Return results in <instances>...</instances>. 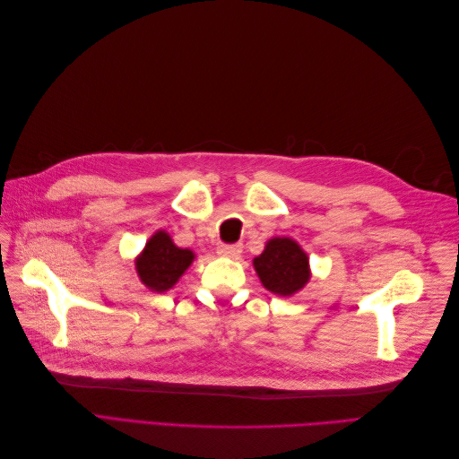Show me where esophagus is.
Wrapping results in <instances>:
<instances>
[{
  "label": "esophagus",
  "mask_w": 459,
  "mask_h": 459,
  "mask_svg": "<svg viewBox=\"0 0 459 459\" xmlns=\"http://www.w3.org/2000/svg\"><path fill=\"white\" fill-rule=\"evenodd\" d=\"M243 251V245L241 243H235V245H220L218 247V255L220 256H226V258H238Z\"/></svg>",
  "instance_id": "esophagus-1"
}]
</instances>
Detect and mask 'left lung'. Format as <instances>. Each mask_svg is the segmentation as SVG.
Masks as SVG:
<instances>
[{
	"mask_svg": "<svg viewBox=\"0 0 459 459\" xmlns=\"http://www.w3.org/2000/svg\"><path fill=\"white\" fill-rule=\"evenodd\" d=\"M260 283L270 293L293 297L310 281V258L293 238H272L253 260Z\"/></svg>",
	"mask_w": 459,
	"mask_h": 459,
	"instance_id": "obj_1",
	"label": "left lung"
}]
</instances>
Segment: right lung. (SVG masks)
Segmentation results:
<instances>
[{
    "label": "right lung",
    "instance_id": "obj_1",
    "mask_svg": "<svg viewBox=\"0 0 459 459\" xmlns=\"http://www.w3.org/2000/svg\"><path fill=\"white\" fill-rule=\"evenodd\" d=\"M195 260L191 248L178 247L169 231L159 230L149 238L143 251L135 256V272L140 281L155 293L170 290Z\"/></svg>",
    "mask_w": 459,
    "mask_h": 459
}]
</instances>
